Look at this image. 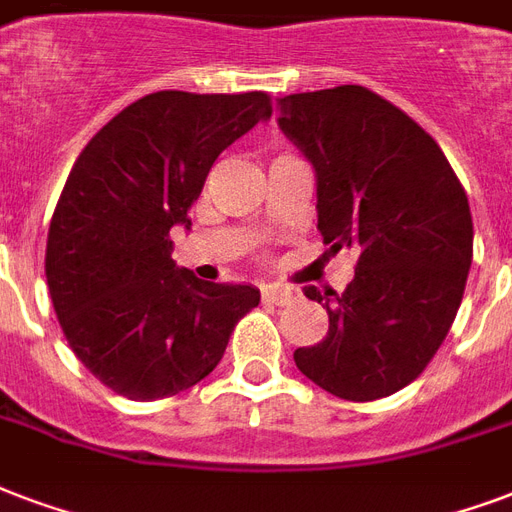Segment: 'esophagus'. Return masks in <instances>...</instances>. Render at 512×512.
Here are the masks:
<instances>
[{
	"label": "esophagus",
	"instance_id": "obj_1",
	"mask_svg": "<svg viewBox=\"0 0 512 512\" xmlns=\"http://www.w3.org/2000/svg\"><path fill=\"white\" fill-rule=\"evenodd\" d=\"M261 297H264V302H272V305H288L294 299V291L286 286H264Z\"/></svg>",
	"mask_w": 512,
	"mask_h": 512
}]
</instances>
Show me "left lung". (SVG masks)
<instances>
[{"label": "left lung", "mask_w": 512, "mask_h": 512, "mask_svg": "<svg viewBox=\"0 0 512 512\" xmlns=\"http://www.w3.org/2000/svg\"><path fill=\"white\" fill-rule=\"evenodd\" d=\"M278 126L315 169L318 232L353 248L343 294L305 286L329 313L299 372L351 402L388 397L424 372L451 329L472 264V215L440 145L364 86L278 99Z\"/></svg>", "instance_id": "left-lung-1"}]
</instances>
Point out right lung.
Listing matches in <instances>:
<instances>
[{
    "instance_id": "add662e5",
    "label": "right lung",
    "mask_w": 512,
    "mask_h": 512,
    "mask_svg": "<svg viewBox=\"0 0 512 512\" xmlns=\"http://www.w3.org/2000/svg\"><path fill=\"white\" fill-rule=\"evenodd\" d=\"M272 115L270 96L156 91L91 137L48 229L45 275L69 348L134 402L175 397L215 370L259 288L207 283L172 261V226L213 161Z\"/></svg>"
}]
</instances>
